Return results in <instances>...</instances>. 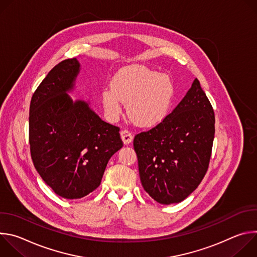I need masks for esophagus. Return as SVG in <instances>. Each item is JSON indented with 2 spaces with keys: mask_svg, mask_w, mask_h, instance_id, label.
Segmentation results:
<instances>
[{
  "mask_svg": "<svg viewBox=\"0 0 257 257\" xmlns=\"http://www.w3.org/2000/svg\"><path fill=\"white\" fill-rule=\"evenodd\" d=\"M121 138H122L124 144H129L133 140V135L129 130L125 129V130L121 131Z\"/></svg>",
  "mask_w": 257,
  "mask_h": 257,
  "instance_id": "1",
  "label": "esophagus"
}]
</instances>
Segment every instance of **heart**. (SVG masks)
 <instances>
[{
	"mask_svg": "<svg viewBox=\"0 0 257 257\" xmlns=\"http://www.w3.org/2000/svg\"><path fill=\"white\" fill-rule=\"evenodd\" d=\"M174 95L170 76L144 66H130L114 77L112 87L102 90L101 100L109 119L121 115L123 101L128 103V114L136 124L153 126L167 116Z\"/></svg>",
	"mask_w": 257,
	"mask_h": 257,
	"instance_id": "obj_1",
	"label": "heart"
}]
</instances>
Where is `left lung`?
Instances as JSON below:
<instances>
[{
  "instance_id": "left-lung-1",
  "label": "left lung",
  "mask_w": 257,
  "mask_h": 257,
  "mask_svg": "<svg viewBox=\"0 0 257 257\" xmlns=\"http://www.w3.org/2000/svg\"><path fill=\"white\" fill-rule=\"evenodd\" d=\"M213 138V108L195 78L171 114L134 137L144 190L162 204L188 197L208 169Z\"/></svg>"
}]
</instances>
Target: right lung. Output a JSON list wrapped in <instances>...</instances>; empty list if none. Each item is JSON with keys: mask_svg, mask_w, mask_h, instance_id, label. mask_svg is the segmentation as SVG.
<instances>
[{"mask_svg": "<svg viewBox=\"0 0 257 257\" xmlns=\"http://www.w3.org/2000/svg\"><path fill=\"white\" fill-rule=\"evenodd\" d=\"M80 71L76 58L56 65L34 91L29 144L35 170L56 194L78 199L95 190L123 142L120 128L102 121L84 100H72Z\"/></svg>", "mask_w": 257, "mask_h": 257, "instance_id": "add662e5", "label": "right lung"}]
</instances>
